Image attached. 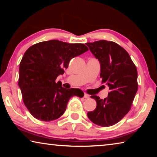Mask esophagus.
<instances>
[{
	"label": "esophagus",
	"instance_id": "obj_1",
	"mask_svg": "<svg viewBox=\"0 0 157 157\" xmlns=\"http://www.w3.org/2000/svg\"><path fill=\"white\" fill-rule=\"evenodd\" d=\"M84 98H86V99H87V98H89V95H88L87 94H84Z\"/></svg>",
	"mask_w": 157,
	"mask_h": 157
}]
</instances>
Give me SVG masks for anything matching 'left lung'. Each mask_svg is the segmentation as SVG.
<instances>
[{
    "instance_id": "8db88e82",
    "label": "left lung",
    "mask_w": 157,
    "mask_h": 157,
    "mask_svg": "<svg viewBox=\"0 0 157 157\" xmlns=\"http://www.w3.org/2000/svg\"><path fill=\"white\" fill-rule=\"evenodd\" d=\"M86 44L100 61V78L110 90L104 100L91 95L97 106L87 116L98 125H113L131 109L138 90L136 67L128 52L115 42L100 40Z\"/></svg>"
}]
</instances>
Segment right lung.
Masks as SVG:
<instances>
[{
  "label": "right lung",
  "instance_id": "right-lung-1",
  "mask_svg": "<svg viewBox=\"0 0 157 157\" xmlns=\"http://www.w3.org/2000/svg\"><path fill=\"white\" fill-rule=\"evenodd\" d=\"M88 50L83 44L58 40L39 42L26 50L20 62L18 86L23 103L34 118L56 120L64 113L71 97L84 96L82 90L66 89L55 80L71 59Z\"/></svg>",
  "mask_w": 157,
  "mask_h": 157
}]
</instances>
